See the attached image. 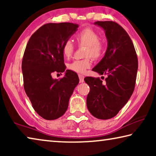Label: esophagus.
I'll use <instances>...</instances> for the list:
<instances>
[{"instance_id": "34e87169", "label": "esophagus", "mask_w": 156, "mask_h": 156, "mask_svg": "<svg viewBox=\"0 0 156 156\" xmlns=\"http://www.w3.org/2000/svg\"><path fill=\"white\" fill-rule=\"evenodd\" d=\"M78 77H79V80H80V83H83L84 76L83 74H81V73H79Z\"/></svg>"}]
</instances>
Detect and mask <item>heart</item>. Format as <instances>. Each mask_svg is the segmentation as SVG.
Instances as JSON below:
<instances>
[{
	"instance_id": "heart-1",
	"label": "heart",
	"mask_w": 156,
	"mask_h": 156,
	"mask_svg": "<svg viewBox=\"0 0 156 156\" xmlns=\"http://www.w3.org/2000/svg\"><path fill=\"white\" fill-rule=\"evenodd\" d=\"M76 40L80 45L86 46L83 59L75 60L68 65V68L73 72L84 73L91 66L92 58H100L105 51V44L103 41L100 39V36L94 29L86 27L80 30L76 35ZM74 46L72 42L68 40L65 41L62 46V55L66 58L72 56Z\"/></svg>"
}]
</instances>
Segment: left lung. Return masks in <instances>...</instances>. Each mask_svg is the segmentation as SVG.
I'll return each instance as SVG.
<instances>
[{
	"label": "left lung",
	"mask_w": 156,
	"mask_h": 156,
	"mask_svg": "<svg viewBox=\"0 0 156 156\" xmlns=\"http://www.w3.org/2000/svg\"><path fill=\"white\" fill-rule=\"evenodd\" d=\"M94 24L105 31L108 46L103 58L92 70L107 77L104 83L100 78H84L90 87L87 106L94 117L107 120L118 114L133 94L138 57L131 39L120 25L113 21Z\"/></svg>",
	"instance_id": "obj_1"
}]
</instances>
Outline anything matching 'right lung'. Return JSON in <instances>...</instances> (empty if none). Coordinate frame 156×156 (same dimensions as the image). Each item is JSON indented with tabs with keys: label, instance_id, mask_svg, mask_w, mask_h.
<instances>
[{
	"label": "right lung",
	"instance_id": "right-lung-1",
	"mask_svg": "<svg viewBox=\"0 0 156 156\" xmlns=\"http://www.w3.org/2000/svg\"><path fill=\"white\" fill-rule=\"evenodd\" d=\"M78 27L71 23H47L31 35L26 46L22 61L23 85L34 109L45 120H56L64 114L79 83L77 73L65 70L62 52L65 41ZM54 72L66 74L54 79Z\"/></svg>",
	"mask_w": 156,
	"mask_h": 156
}]
</instances>
